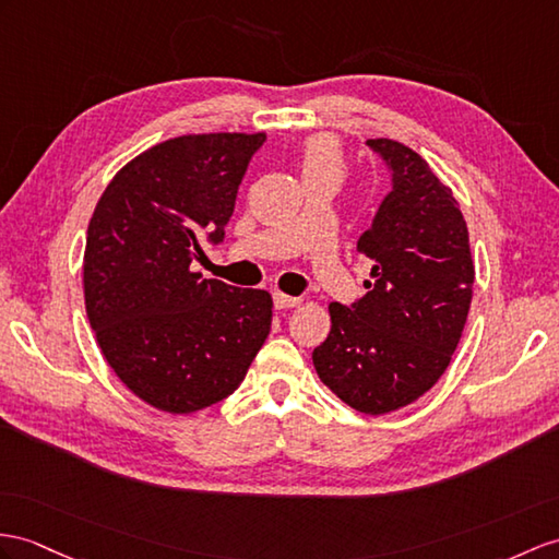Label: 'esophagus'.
I'll return each instance as SVG.
<instances>
[{
    "label": "esophagus",
    "mask_w": 559,
    "mask_h": 559,
    "mask_svg": "<svg viewBox=\"0 0 559 559\" xmlns=\"http://www.w3.org/2000/svg\"><path fill=\"white\" fill-rule=\"evenodd\" d=\"M272 304H275L277 310H284V308H294L301 304V298L298 296H289V294H282V292H275L272 294Z\"/></svg>",
    "instance_id": "obj_1"
}]
</instances>
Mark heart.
Segmentation results:
<instances>
[{
	"label": "heart",
	"mask_w": 559,
	"mask_h": 559,
	"mask_svg": "<svg viewBox=\"0 0 559 559\" xmlns=\"http://www.w3.org/2000/svg\"><path fill=\"white\" fill-rule=\"evenodd\" d=\"M342 152H338V146L334 140L330 138H310L304 146V156H301V170L304 175L310 173H320V170H334L342 175Z\"/></svg>",
	"instance_id": "1"
}]
</instances>
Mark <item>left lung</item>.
<instances>
[{
    "instance_id": "1",
    "label": "left lung",
    "mask_w": 559,
    "mask_h": 559,
    "mask_svg": "<svg viewBox=\"0 0 559 559\" xmlns=\"http://www.w3.org/2000/svg\"><path fill=\"white\" fill-rule=\"evenodd\" d=\"M391 175L358 251L367 294L330 304L332 330L312 350L322 382L353 411L384 415L427 393L451 362L472 304L467 223L427 160L393 140H367Z\"/></svg>"
}]
</instances>
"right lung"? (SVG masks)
<instances>
[{
	"label": "right lung",
	"mask_w": 559,
	"mask_h": 559,
	"mask_svg": "<svg viewBox=\"0 0 559 559\" xmlns=\"http://www.w3.org/2000/svg\"><path fill=\"white\" fill-rule=\"evenodd\" d=\"M265 134L160 142L120 168L92 213L85 306L106 362L134 396L173 415L235 393L270 334L272 296L192 272L221 243Z\"/></svg>",
	"instance_id": "obj_1"
}]
</instances>
